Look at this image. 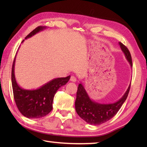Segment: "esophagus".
Returning a JSON list of instances; mask_svg holds the SVG:
<instances>
[{
    "mask_svg": "<svg viewBox=\"0 0 147 147\" xmlns=\"http://www.w3.org/2000/svg\"><path fill=\"white\" fill-rule=\"evenodd\" d=\"M70 81H71V82H76V78L74 76H71V78H70Z\"/></svg>",
    "mask_w": 147,
    "mask_h": 147,
    "instance_id": "1",
    "label": "esophagus"
}]
</instances>
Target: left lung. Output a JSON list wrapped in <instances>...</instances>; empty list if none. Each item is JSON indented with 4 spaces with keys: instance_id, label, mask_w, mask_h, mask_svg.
I'll use <instances>...</instances> for the list:
<instances>
[{
    "instance_id": "obj_1",
    "label": "left lung",
    "mask_w": 147,
    "mask_h": 147,
    "mask_svg": "<svg viewBox=\"0 0 147 147\" xmlns=\"http://www.w3.org/2000/svg\"><path fill=\"white\" fill-rule=\"evenodd\" d=\"M119 45L126 60L128 61L131 67H132L131 56L129 50L121 42H119ZM130 85L131 83L125 93L117 102L111 104H100L90 98L83 84L80 83L75 101V109L77 114L91 125L97 126L105 123L117 114L125 102L129 92Z\"/></svg>"
}]
</instances>
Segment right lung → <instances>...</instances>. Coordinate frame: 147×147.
I'll use <instances>...</instances> for the list:
<instances>
[{"label":"right lung","mask_w":147,"mask_h":147,"mask_svg":"<svg viewBox=\"0 0 147 147\" xmlns=\"http://www.w3.org/2000/svg\"><path fill=\"white\" fill-rule=\"evenodd\" d=\"M46 28L45 26L37 27L26 36L25 39L31 38ZM15 61L16 56L12 65L11 80L14 100L19 111L24 116L30 119L45 116L52 110V103L55 93L59 88L69 82L71 76L54 78L37 89H24L18 85L16 80Z\"/></svg>","instance_id":"obj_1"}]
</instances>
